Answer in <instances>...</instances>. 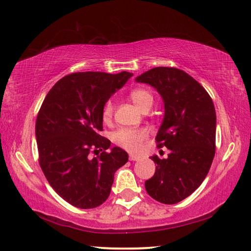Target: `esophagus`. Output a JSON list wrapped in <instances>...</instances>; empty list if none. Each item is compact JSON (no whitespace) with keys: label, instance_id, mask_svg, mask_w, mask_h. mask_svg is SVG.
<instances>
[{"label":"esophagus","instance_id":"esophagus-1","mask_svg":"<svg viewBox=\"0 0 251 251\" xmlns=\"http://www.w3.org/2000/svg\"><path fill=\"white\" fill-rule=\"evenodd\" d=\"M129 159L132 162H136V161H139L140 157L137 156V155H134V154H129Z\"/></svg>","mask_w":251,"mask_h":251}]
</instances>
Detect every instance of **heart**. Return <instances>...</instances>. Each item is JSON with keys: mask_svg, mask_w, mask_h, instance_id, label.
<instances>
[{"mask_svg": "<svg viewBox=\"0 0 251 251\" xmlns=\"http://www.w3.org/2000/svg\"><path fill=\"white\" fill-rule=\"evenodd\" d=\"M129 97L132 100L138 108L141 111L149 110L152 106L154 102V96L147 88H135L132 89ZM114 106L112 100H108L102 106V111H101V116H102V121L105 123H109L112 117H113ZM148 139V132L145 129H131V128H122L115 131L113 134V141L117 146L125 149V150L137 153L139 152L143 143Z\"/></svg>", "mask_w": 251, "mask_h": 251, "instance_id": "1", "label": "heart"}]
</instances>
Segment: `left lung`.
Returning <instances> with one entry per match:
<instances>
[{
	"instance_id": "obj_1",
	"label": "left lung",
	"mask_w": 251,
	"mask_h": 251,
	"mask_svg": "<svg viewBox=\"0 0 251 251\" xmlns=\"http://www.w3.org/2000/svg\"><path fill=\"white\" fill-rule=\"evenodd\" d=\"M136 81L162 96L165 116L155 140L158 149L170 150L166 159L151 157L155 174L146 181V190L155 201L173 205L193 193L209 172L216 153L215 105L206 89L177 68H153Z\"/></svg>"
}]
</instances>
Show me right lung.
<instances>
[{
  "mask_svg": "<svg viewBox=\"0 0 251 251\" xmlns=\"http://www.w3.org/2000/svg\"><path fill=\"white\" fill-rule=\"evenodd\" d=\"M131 75L126 71L69 74L50 90L37 113L39 164L56 193L74 207L90 209L104 202L115 172L128 161L121 148L108 151L111 141L100 131L103 104Z\"/></svg>",
  "mask_w": 251,
  "mask_h": 251,
  "instance_id": "1",
  "label": "right lung"
}]
</instances>
